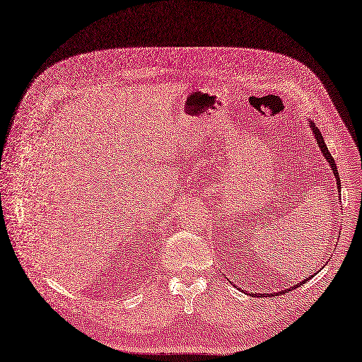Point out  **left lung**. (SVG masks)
<instances>
[{
	"mask_svg": "<svg viewBox=\"0 0 362 362\" xmlns=\"http://www.w3.org/2000/svg\"><path fill=\"white\" fill-rule=\"evenodd\" d=\"M310 127H312V132H313V134H315V137H317V142H318V145H320V148H321V151H322V154H324V157H326L327 159V162L330 163V168H332V171H333V174H335V179H337V185H338V191H341V180H339V174H338V168H337V163H335V160H333V157H332V154H330V151H329V148L326 146V142H324V139H322V136H321V133H320V129L313 125V122H310ZM308 281V280H305ZM305 281H301V283H298V284H295V286H292V287H289V289L287 291H293L295 287H300L303 283H305ZM287 291H281V292H276V293H274V296L275 295H280V293H286ZM264 295H267V293H264Z\"/></svg>",
	"mask_w": 362,
	"mask_h": 362,
	"instance_id": "obj_1",
	"label": "left lung"
}]
</instances>
